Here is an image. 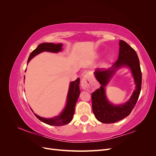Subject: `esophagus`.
<instances>
[{
  "mask_svg": "<svg viewBox=\"0 0 156 156\" xmlns=\"http://www.w3.org/2000/svg\"><path fill=\"white\" fill-rule=\"evenodd\" d=\"M81 87L83 90H88L90 89V77L88 73H86L84 75V77L81 79Z\"/></svg>",
  "mask_w": 156,
  "mask_h": 156,
  "instance_id": "esophagus-1",
  "label": "esophagus"
}]
</instances>
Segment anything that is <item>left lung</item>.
<instances>
[{
    "label": "left lung",
    "mask_w": 156,
    "mask_h": 156,
    "mask_svg": "<svg viewBox=\"0 0 156 156\" xmlns=\"http://www.w3.org/2000/svg\"><path fill=\"white\" fill-rule=\"evenodd\" d=\"M119 45V58L112 67L98 68L94 72L95 77L101 86L92 94V110L96 119L105 124L115 123L128 116L136 105L141 90L142 73L137 54L123 40H120ZM124 66L131 69L136 84V90L130 100L124 105H113L107 100L105 87L116 71Z\"/></svg>",
    "instance_id": "8db88e82"
}]
</instances>
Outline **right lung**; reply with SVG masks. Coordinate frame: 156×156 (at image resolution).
Wrapping results in <instances>:
<instances>
[{
    "mask_svg": "<svg viewBox=\"0 0 156 156\" xmlns=\"http://www.w3.org/2000/svg\"><path fill=\"white\" fill-rule=\"evenodd\" d=\"M62 44H55L53 43H43L40 44L37 46V48L30 53L27 61V64L34 56L38 55L39 53H42L44 51L51 52V53H58V52L62 51ZM79 78L75 80V81L70 83L67 96L66 105V107L62 112L58 116L50 118V119H45V118L41 117L34 113L35 116L41 122L51 126H62L69 124L73 119L75 112V105H76L80 92H81L79 89Z\"/></svg>",
    "mask_w": 156,
    "mask_h": 156,
    "instance_id": "right-lung-1",
    "label": "right lung"
}]
</instances>
